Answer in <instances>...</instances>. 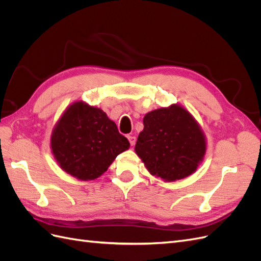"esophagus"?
Masks as SVG:
<instances>
[{
	"mask_svg": "<svg viewBox=\"0 0 261 261\" xmlns=\"http://www.w3.org/2000/svg\"><path fill=\"white\" fill-rule=\"evenodd\" d=\"M127 138H128V140H129V144H130V146H134V145H135V143H136V137H135V136H130V135H128V136H127Z\"/></svg>",
	"mask_w": 261,
	"mask_h": 261,
	"instance_id": "34e87169",
	"label": "esophagus"
}]
</instances>
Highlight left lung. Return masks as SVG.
Segmentation results:
<instances>
[{"instance_id":"8db88e82","label":"left lung","mask_w":261,"mask_h":261,"mask_svg":"<svg viewBox=\"0 0 261 261\" xmlns=\"http://www.w3.org/2000/svg\"><path fill=\"white\" fill-rule=\"evenodd\" d=\"M135 151L150 174L174 181L196 171L206 153V139L192 114L172 105L145 115Z\"/></svg>"}]
</instances>
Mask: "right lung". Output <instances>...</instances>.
I'll return each instance as SVG.
<instances>
[{
  "mask_svg": "<svg viewBox=\"0 0 261 261\" xmlns=\"http://www.w3.org/2000/svg\"><path fill=\"white\" fill-rule=\"evenodd\" d=\"M51 148L62 170L89 180L103 174L129 148V141L101 109L80 101L70 105L55 125Z\"/></svg>",
  "mask_w": 261,
  "mask_h": 261,
  "instance_id": "right-lung-1",
  "label": "right lung"
}]
</instances>
